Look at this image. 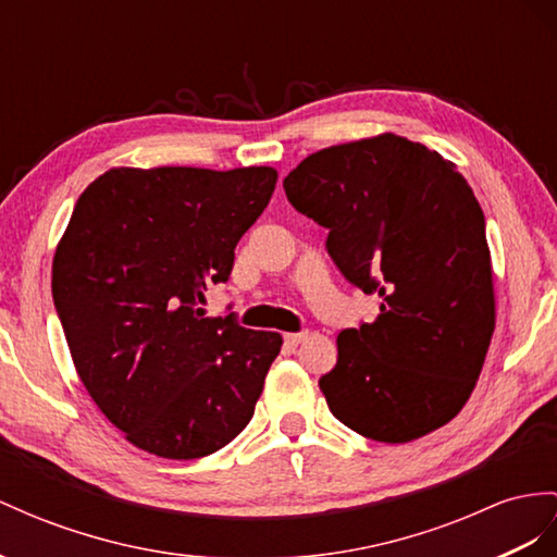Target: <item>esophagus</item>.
Listing matches in <instances>:
<instances>
[{
	"label": "esophagus",
	"mask_w": 557,
	"mask_h": 557,
	"mask_svg": "<svg viewBox=\"0 0 557 557\" xmlns=\"http://www.w3.org/2000/svg\"><path fill=\"white\" fill-rule=\"evenodd\" d=\"M306 338H308V332H301V334H284V341H287V346L304 344Z\"/></svg>",
	"instance_id": "34e87169"
}]
</instances>
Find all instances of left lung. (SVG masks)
I'll return each mask as SVG.
<instances>
[{
    "label": "left lung",
    "instance_id": "obj_1",
    "mask_svg": "<svg viewBox=\"0 0 557 557\" xmlns=\"http://www.w3.org/2000/svg\"><path fill=\"white\" fill-rule=\"evenodd\" d=\"M289 202L330 227L326 249L379 315L336 336L320 379L332 414L403 445L449 423L473 393L496 326L484 213L454 162L379 134L308 154L284 178Z\"/></svg>",
    "mask_w": 557,
    "mask_h": 557
}]
</instances>
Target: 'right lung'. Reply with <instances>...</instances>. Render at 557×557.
<instances>
[{"label":"right lung","mask_w":557,"mask_h":557,"mask_svg":"<svg viewBox=\"0 0 557 557\" xmlns=\"http://www.w3.org/2000/svg\"><path fill=\"white\" fill-rule=\"evenodd\" d=\"M275 183L273 166H115L79 195L53 304L84 388L134 447L202 459L251 421L282 336L202 304Z\"/></svg>","instance_id":"add662e5"}]
</instances>
